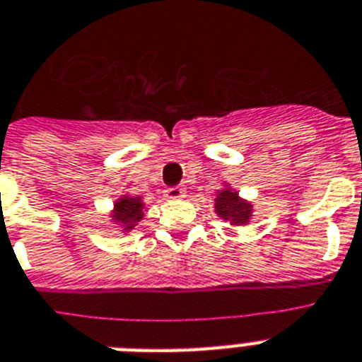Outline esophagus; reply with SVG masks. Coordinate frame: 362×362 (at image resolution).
<instances>
[{
	"instance_id": "1",
	"label": "esophagus",
	"mask_w": 362,
	"mask_h": 362,
	"mask_svg": "<svg viewBox=\"0 0 362 362\" xmlns=\"http://www.w3.org/2000/svg\"><path fill=\"white\" fill-rule=\"evenodd\" d=\"M184 195H186V187L184 186H173V187H167L165 189V197L171 200L182 199Z\"/></svg>"
}]
</instances>
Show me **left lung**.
<instances>
[{
	"instance_id": "obj_1",
	"label": "left lung",
	"mask_w": 362,
	"mask_h": 362,
	"mask_svg": "<svg viewBox=\"0 0 362 362\" xmlns=\"http://www.w3.org/2000/svg\"><path fill=\"white\" fill-rule=\"evenodd\" d=\"M215 209L218 217L226 218L232 224L248 223L252 214V206L247 200L239 199V195L232 189H223L215 199Z\"/></svg>"
}]
</instances>
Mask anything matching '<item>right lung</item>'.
<instances>
[{"label":"right lung","instance_id":"right-lung-1","mask_svg":"<svg viewBox=\"0 0 362 362\" xmlns=\"http://www.w3.org/2000/svg\"><path fill=\"white\" fill-rule=\"evenodd\" d=\"M112 217L123 226V230H132L139 218H144V202L139 197H123L115 202Z\"/></svg>","mask_w":362,"mask_h":362}]
</instances>
